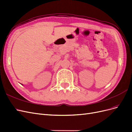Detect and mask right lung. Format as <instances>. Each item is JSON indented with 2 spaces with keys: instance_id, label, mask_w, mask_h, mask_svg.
<instances>
[{
  "instance_id": "obj_1",
  "label": "right lung",
  "mask_w": 132,
  "mask_h": 132,
  "mask_svg": "<svg viewBox=\"0 0 132 132\" xmlns=\"http://www.w3.org/2000/svg\"><path fill=\"white\" fill-rule=\"evenodd\" d=\"M21 85H22V84H21Z\"/></svg>"
}]
</instances>
